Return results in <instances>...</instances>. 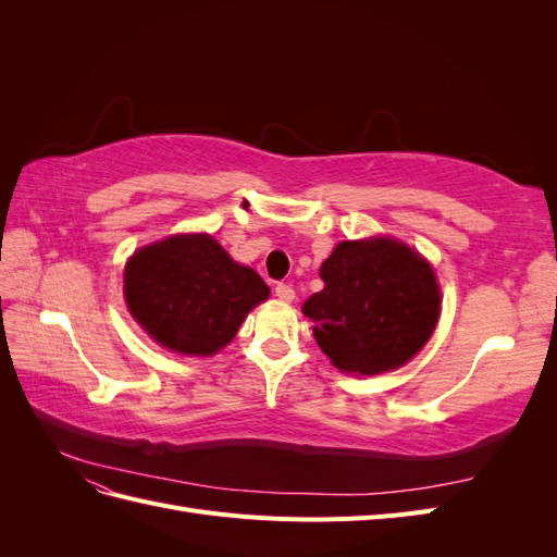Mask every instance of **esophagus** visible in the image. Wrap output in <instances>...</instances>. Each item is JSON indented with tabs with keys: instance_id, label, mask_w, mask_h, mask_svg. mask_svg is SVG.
<instances>
[{
	"instance_id": "esophagus-1",
	"label": "esophagus",
	"mask_w": 557,
	"mask_h": 557,
	"mask_svg": "<svg viewBox=\"0 0 557 557\" xmlns=\"http://www.w3.org/2000/svg\"><path fill=\"white\" fill-rule=\"evenodd\" d=\"M274 293L281 301H293L295 299V290H293V285H288V283H278Z\"/></svg>"
}]
</instances>
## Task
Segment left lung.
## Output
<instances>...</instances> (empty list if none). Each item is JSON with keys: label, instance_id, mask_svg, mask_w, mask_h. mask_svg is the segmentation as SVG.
Masks as SVG:
<instances>
[{"label": "left lung", "instance_id": "left-lung-1", "mask_svg": "<svg viewBox=\"0 0 557 557\" xmlns=\"http://www.w3.org/2000/svg\"><path fill=\"white\" fill-rule=\"evenodd\" d=\"M325 288L301 311L342 372L381 374L409 362L440 320L432 267L395 239L342 242L320 267Z\"/></svg>", "mask_w": 557, "mask_h": 557}]
</instances>
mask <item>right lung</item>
<instances>
[{
    "mask_svg": "<svg viewBox=\"0 0 557 557\" xmlns=\"http://www.w3.org/2000/svg\"><path fill=\"white\" fill-rule=\"evenodd\" d=\"M269 297L250 267L234 262L209 234H181L134 252L125 301L153 339L185 356H213Z\"/></svg>",
    "mask_w": 557,
    "mask_h": 557,
    "instance_id": "obj_1",
    "label": "right lung"
}]
</instances>
